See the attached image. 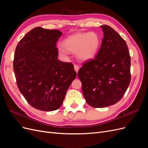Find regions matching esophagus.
I'll list each match as a JSON object with an SVG mask.
<instances>
[{
	"instance_id": "34e87169",
	"label": "esophagus",
	"mask_w": 148,
	"mask_h": 148,
	"mask_svg": "<svg viewBox=\"0 0 148 148\" xmlns=\"http://www.w3.org/2000/svg\"><path fill=\"white\" fill-rule=\"evenodd\" d=\"M74 69L76 71V72L77 73L78 71V70H79V67L77 65H74Z\"/></svg>"
}]
</instances>
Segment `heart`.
Segmentation results:
<instances>
[{"label": "heart", "mask_w": 148, "mask_h": 148, "mask_svg": "<svg viewBox=\"0 0 148 148\" xmlns=\"http://www.w3.org/2000/svg\"><path fill=\"white\" fill-rule=\"evenodd\" d=\"M101 39L96 32H79L71 34L62 42L59 51L61 55L65 56L66 51L75 52L78 59L88 61L96 56L100 48Z\"/></svg>", "instance_id": "b5f03b06"}]
</instances>
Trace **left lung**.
Masks as SVG:
<instances>
[{
  "mask_svg": "<svg viewBox=\"0 0 148 148\" xmlns=\"http://www.w3.org/2000/svg\"><path fill=\"white\" fill-rule=\"evenodd\" d=\"M101 27L104 38L99 52L78 72L86 102L97 108L118 102L131 80V59L126 42L110 26Z\"/></svg>",
  "mask_w": 148,
  "mask_h": 148,
  "instance_id": "left-lung-1",
  "label": "left lung"
}]
</instances>
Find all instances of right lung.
I'll list each match as a JSON object with an SVG mask.
<instances>
[{
    "label": "right lung",
    "mask_w": 148,
    "mask_h": 148,
    "mask_svg": "<svg viewBox=\"0 0 148 148\" xmlns=\"http://www.w3.org/2000/svg\"><path fill=\"white\" fill-rule=\"evenodd\" d=\"M56 29L36 27L19 41L13 70L18 88L34 108L57 110L77 76L73 65L58 60L56 43L62 35Z\"/></svg>",
    "instance_id": "right-lung-1"
}]
</instances>
